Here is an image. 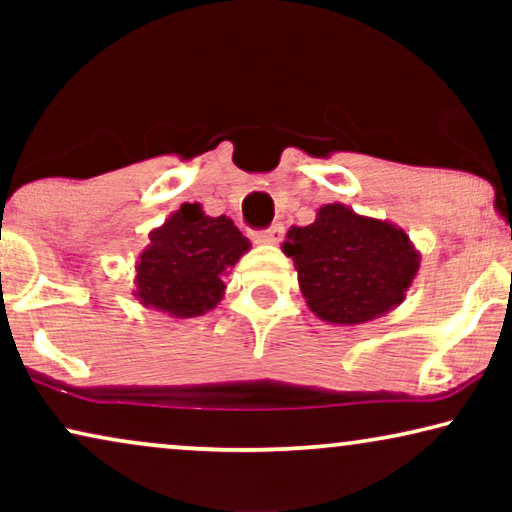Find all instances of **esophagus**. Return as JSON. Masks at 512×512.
Segmentation results:
<instances>
[{"mask_svg": "<svg viewBox=\"0 0 512 512\" xmlns=\"http://www.w3.org/2000/svg\"><path fill=\"white\" fill-rule=\"evenodd\" d=\"M282 235H284L282 223H275V226H270L268 230H258V233H254V242L277 244L279 240H282Z\"/></svg>", "mask_w": 512, "mask_h": 512, "instance_id": "34e87169", "label": "esophagus"}]
</instances>
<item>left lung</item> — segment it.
Instances as JSON below:
<instances>
[{
  "mask_svg": "<svg viewBox=\"0 0 512 512\" xmlns=\"http://www.w3.org/2000/svg\"><path fill=\"white\" fill-rule=\"evenodd\" d=\"M305 303L321 321L359 326L405 300L419 272V251L396 223L324 205L310 226H293L282 244Z\"/></svg>",
  "mask_w": 512,
  "mask_h": 512,
  "instance_id": "1",
  "label": "left lung"
}]
</instances>
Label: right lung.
I'll return each instance as SVG.
<instances>
[{"mask_svg":"<svg viewBox=\"0 0 512 512\" xmlns=\"http://www.w3.org/2000/svg\"><path fill=\"white\" fill-rule=\"evenodd\" d=\"M251 249L226 214L207 216L184 202L149 233L135 263V296L144 307L174 319L200 317L223 300V277Z\"/></svg>","mask_w":512,"mask_h":512,"instance_id":"1","label":"right lung"}]
</instances>
